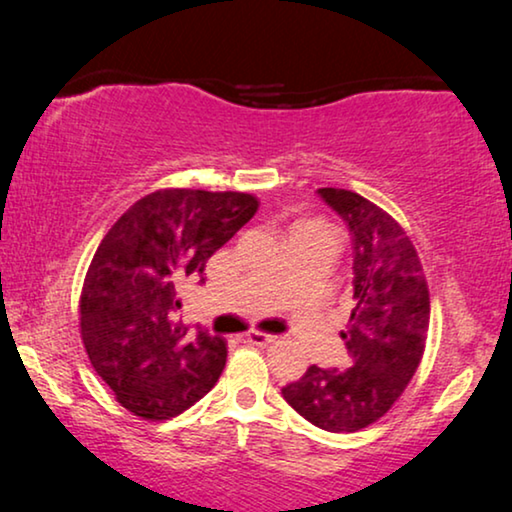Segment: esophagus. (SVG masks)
Wrapping results in <instances>:
<instances>
[{"label": "esophagus", "instance_id": "34e87169", "mask_svg": "<svg viewBox=\"0 0 512 512\" xmlns=\"http://www.w3.org/2000/svg\"><path fill=\"white\" fill-rule=\"evenodd\" d=\"M244 340L251 342V345L265 347V345H272V342H275L277 338H275V335H268V333H261V331H251V333H247V338H244Z\"/></svg>", "mask_w": 512, "mask_h": 512}]
</instances>
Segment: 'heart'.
<instances>
[{
    "label": "heart",
    "instance_id": "heart-1",
    "mask_svg": "<svg viewBox=\"0 0 512 512\" xmlns=\"http://www.w3.org/2000/svg\"><path fill=\"white\" fill-rule=\"evenodd\" d=\"M298 233L321 235V237H328V240L335 242V230L328 226V223H324V221H303V223H298V226L291 230V235H298Z\"/></svg>",
    "mask_w": 512,
    "mask_h": 512
}]
</instances>
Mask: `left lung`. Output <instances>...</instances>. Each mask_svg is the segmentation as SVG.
I'll return each instance as SVG.
<instances>
[{"instance_id": "left-lung-1", "label": "left lung", "mask_w": 512, "mask_h": 512, "mask_svg": "<svg viewBox=\"0 0 512 512\" xmlns=\"http://www.w3.org/2000/svg\"><path fill=\"white\" fill-rule=\"evenodd\" d=\"M352 233L354 307L342 340L352 368L310 366L284 401L324 431L354 433L389 412L422 361L431 298L415 244L394 216L345 188H319Z\"/></svg>"}]
</instances>
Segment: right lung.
<instances>
[{
    "label": "right lung",
    "instance_id": "1",
    "mask_svg": "<svg viewBox=\"0 0 512 512\" xmlns=\"http://www.w3.org/2000/svg\"><path fill=\"white\" fill-rule=\"evenodd\" d=\"M237 191L163 188L137 200L104 235L81 289V340L95 373L132 415L163 422L219 382L226 340L177 321L179 289L251 216Z\"/></svg>",
    "mask_w": 512,
    "mask_h": 512
}]
</instances>
